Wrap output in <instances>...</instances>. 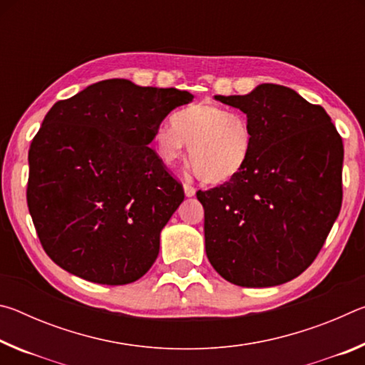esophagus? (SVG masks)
I'll return each mask as SVG.
<instances>
[{"label":"esophagus","instance_id":"1","mask_svg":"<svg viewBox=\"0 0 365 365\" xmlns=\"http://www.w3.org/2000/svg\"><path fill=\"white\" fill-rule=\"evenodd\" d=\"M183 191H185V196L191 197V196H195L196 188L193 187V185H190V183H183Z\"/></svg>","mask_w":365,"mask_h":365}]
</instances>
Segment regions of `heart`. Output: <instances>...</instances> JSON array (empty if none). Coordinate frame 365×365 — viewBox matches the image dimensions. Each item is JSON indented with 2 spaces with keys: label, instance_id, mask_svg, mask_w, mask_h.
I'll list each match as a JSON object with an SVG mask.
<instances>
[{
  "label": "heart",
  "instance_id": "heart-1",
  "mask_svg": "<svg viewBox=\"0 0 365 365\" xmlns=\"http://www.w3.org/2000/svg\"><path fill=\"white\" fill-rule=\"evenodd\" d=\"M188 145V160L200 180L212 187L238 178L248 168L255 133L243 114L220 104L201 101L175 110L170 125L153 133V148L164 165H172Z\"/></svg>",
  "mask_w": 365,
  "mask_h": 365
}]
</instances>
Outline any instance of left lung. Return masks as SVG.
<instances>
[{
	"mask_svg": "<svg viewBox=\"0 0 365 365\" xmlns=\"http://www.w3.org/2000/svg\"><path fill=\"white\" fill-rule=\"evenodd\" d=\"M214 98L246 114L255 150L238 178L196 193L207 259L233 285H282L314 262L341 209V137L322 106L288 86Z\"/></svg>",
	"mask_w": 365,
	"mask_h": 365,
	"instance_id": "1",
	"label": "left lung"
}]
</instances>
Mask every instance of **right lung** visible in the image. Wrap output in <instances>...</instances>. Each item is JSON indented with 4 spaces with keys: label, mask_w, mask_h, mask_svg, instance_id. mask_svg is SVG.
<instances>
[{
    "label": "right lung",
    "mask_w": 365,
    "mask_h": 365,
    "mask_svg": "<svg viewBox=\"0 0 365 365\" xmlns=\"http://www.w3.org/2000/svg\"><path fill=\"white\" fill-rule=\"evenodd\" d=\"M193 95L109 78L48 110L29 150L27 205L59 267L101 285L143 277L160 230L183 201L151 148L172 109Z\"/></svg>",
    "instance_id": "right-lung-1"
}]
</instances>
